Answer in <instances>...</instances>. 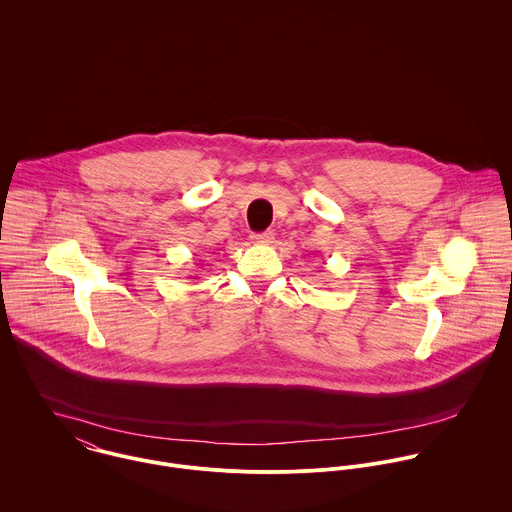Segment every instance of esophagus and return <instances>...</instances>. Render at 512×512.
Wrapping results in <instances>:
<instances>
[{"label":"esophagus","mask_w":512,"mask_h":512,"mask_svg":"<svg viewBox=\"0 0 512 512\" xmlns=\"http://www.w3.org/2000/svg\"><path fill=\"white\" fill-rule=\"evenodd\" d=\"M252 240L256 244H272L274 242V232L266 230V232H260V234H252Z\"/></svg>","instance_id":"34e87169"}]
</instances>
